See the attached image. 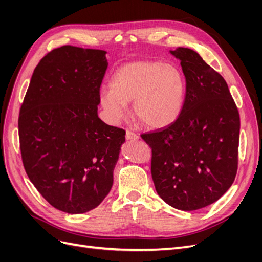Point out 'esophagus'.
Returning <instances> with one entry per match:
<instances>
[{"label":"esophagus","mask_w":262,"mask_h":262,"mask_svg":"<svg viewBox=\"0 0 262 262\" xmlns=\"http://www.w3.org/2000/svg\"><path fill=\"white\" fill-rule=\"evenodd\" d=\"M125 137H126V139H127V140H138V139H139V136H138V135H137V134H135V133H133V132H130V130H127V132H126Z\"/></svg>","instance_id":"34e87169"}]
</instances>
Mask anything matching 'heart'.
I'll return each instance as SVG.
<instances>
[{"label": "heart", "mask_w": 262, "mask_h": 262, "mask_svg": "<svg viewBox=\"0 0 262 262\" xmlns=\"http://www.w3.org/2000/svg\"><path fill=\"white\" fill-rule=\"evenodd\" d=\"M186 92V77L176 64L139 60L120 67L111 77L110 90H101L99 100L111 124L127 119V103L133 102L135 116L147 127L159 129L177 121Z\"/></svg>", "instance_id": "1"}]
</instances>
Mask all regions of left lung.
<instances>
[{"instance_id": "left-lung-1", "label": "left lung", "mask_w": 262, "mask_h": 262, "mask_svg": "<svg viewBox=\"0 0 262 262\" xmlns=\"http://www.w3.org/2000/svg\"><path fill=\"white\" fill-rule=\"evenodd\" d=\"M169 53L180 60L187 92L176 122L141 135L152 149L151 173L160 198L190 211L218 201L237 170L239 115L218 72L190 48Z\"/></svg>"}]
</instances>
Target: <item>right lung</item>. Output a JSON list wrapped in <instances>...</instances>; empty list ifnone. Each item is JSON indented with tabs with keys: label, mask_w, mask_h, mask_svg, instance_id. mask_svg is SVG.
<instances>
[{
	"label": "right lung",
	"mask_w": 262,
	"mask_h": 262,
	"mask_svg": "<svg viewBox=\"0 0 262 262\" xmlns=\"http://www.w3.org/2000/svg\"><path fill=\"white\" fill-rule=\"evenodd\" d=\"M101 50L66 45L34 69L18 120L27 175L52 206L83 214L113 185L125 130L98 118L108 60Z\"/></svg>",
	"instance_id": "add662e5"
}]
</instances>
